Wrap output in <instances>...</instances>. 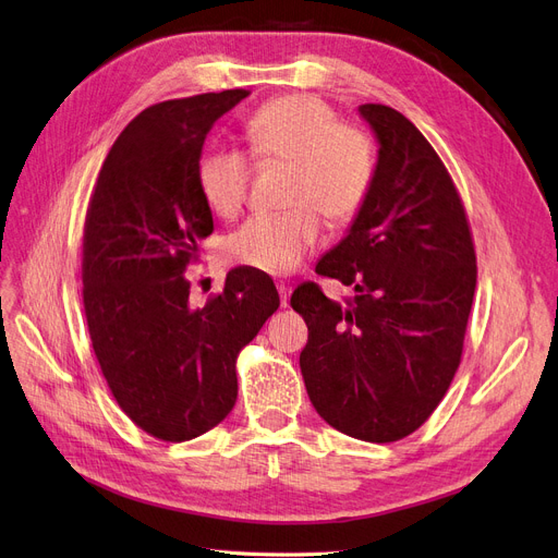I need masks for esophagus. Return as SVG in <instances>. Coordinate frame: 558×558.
I'll return each instance as SVG.
<instances>
[{
    "instance_id": "1",
    "label": "esophagus",
    "mask_w": 558,
    "mask_h": 558,
    "mask_svg": "<svg viewBox=\"0 0 558 558\" xmlns=\"http://www.w3.org/2000/svg\"><path fill=\"white\" fill-rule=\"evenodd\" d=\"M290 284H284V282H278V294H280V303H282V307H287V303H290Z\"/></svg>"
}]
</instances>
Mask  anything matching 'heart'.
<instances>
[{
  "label": "heart",
  "mask_w": 558,
  "mask_h": 558,
  "mask_svg": "<svg viewBox=\"0 0 558 558\" xmlns=\"http://www.w3.org/2000/svg\"><path fill=\"white\" fill-rule=\"evenodd\" d=\"M243 135L257 162H287L282 211L255 214L225 239L230 262L264 274H290L319 239L322 220L344 225L373 189L375 144L342 123L317 96L284 94L247 117ZM251 160L234 149H206L195 165L199 195L222 218L239 214L247 195Z\"/></svg>",
  "instance_id": "1"
}]
</instances>
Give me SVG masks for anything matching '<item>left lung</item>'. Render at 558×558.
<instances>
[{"label":"left lung","instance_id":"obj_1","mask_svg":"<svg viewBox=\"0 0 558 558\" xmlns=\"http://www.w3.org/2000/svg\"><path fill=\"white\" fill-rule=\"evenodd\" d=\"M379 140L373 189L349 234L315 271L354 287L344 305L303 282L301 375L342 435L390 444L416 432L456 377L476 292V251L460 193L423 133L398 110L359 108Z\"/></svg>","mask_w":558,"mask_h":558}]
</instances>
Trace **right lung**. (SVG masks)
<instances>
[{
    "instance_id": "right-lung-1",
    "label": "right lung",
    "mask_w": 558,
    "mask_h": 558,
    "mask_svg": "<svg viewBox=\"0 0 558 558\" xmlns=\"http://www.w3.org/2000/svg\"><path fill=\"white\" fill-rule=\"evenodd\" d=\"M245 89L162 100L121 131L102 162L82 239V303L100 373L140 429L189 441L236 402V356L280 296L264 271L239 266L193 307L183 271L214 232L195 165L216 119Z\"/></svg>"
}]
</instances>
